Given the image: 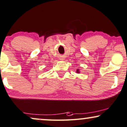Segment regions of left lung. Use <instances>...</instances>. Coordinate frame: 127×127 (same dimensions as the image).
Here are the masks:
<instances>
[{"instance_id":"obj_1","label":"left lung","mask_w":127,"mask_h":127,"mask_svg":"<svg viewBox=\"0 0 127 127\" xmlns=\"http://www.w3.org/2000/svg\"><path fill=\"white\" fill-rule=\"evenodd\" d=\"M79 69H77V73H79Z\"/></svg>"}]
</instances>
